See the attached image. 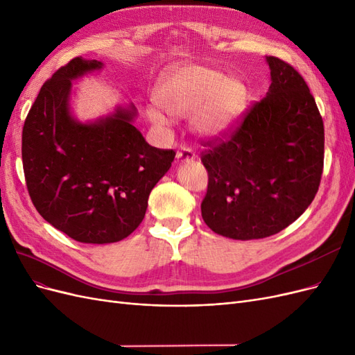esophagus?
I'll return each instance as SVG.
<instances>
[{
  "label": "esophagus",
  "instance_id": "34e87169",
  "mask_svg": "<svg viewBox=\"0 0 355 355\" xmlns=\"http://www.w3.org/2000/svg\"><path fill=\"white\" fill-rule=\"evenodd\" d=\"M176 158L178 161H180V163H187V161H192L196 158V153L192 151L191 148H182L180 151H178Z\"/></svg>",
  "mask_w": 355,
  "mask_h": 355
}]
</instances>
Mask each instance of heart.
<instances>
[{"instance_id":"b5f03b06","label":"heart","mask_w":355,"mask_h":355,"mask_svg":"<svg viewBox=\"0 0 355 355\" xmlns=\"http://www.w3.org/2000/svg\"><path fill=\"white\" fill-rule=\"evenodd\" d=\"M155 101L171 116L192 115L194 132L211 137L228 132L237 121L245 105V89L219 71L184 65L163 73L155 87ZM160 110L151 106L148 115L154 124L164 127L167 116Z\"/></svg>"}]
</instances>
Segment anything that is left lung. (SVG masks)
I'll use <instances>...</instances> for the list:
<instances>
[{
    "instance_id": "8db88e82",
    "label": "left lung",
    "mask_w": 355,
    "mask_h": 355,
    "mask_svg": "<svg viewBox=\"0 0 355 355\" xmlns=\"http://www.w3.org/2000/svg\"><path fill=\"white\" fill-rule=\"evenodd\" d=\"M271 85L228 137L202 141L209 175L201 216L232 240L287 228L313 202L323 173L324 125L314 96L292 65L266 58Z\"/></svg>"
}]
</instances>
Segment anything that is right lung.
Returning a JSON list of instances; mask_svg holds the SVG:
<instances>
[{"label":"right lung","mask_w":355,"mask_h":355,"mask_svg":"<svg viewBox=\"0 0 355 355\" xmlns=\"http://www.w3.org/2000/svg\"><path fill=\"white\" fill-rule=\"evenodd\" d=\"M102 67L80 56L59 68L42 84L22 132L35 209L56 230L89 244L116 243L141 225L149 194L176 155L145 141L133 125V105L94 123L73 120L71 81Z\"/></svg>","instance_id":"add662e5"}]
</instances>
